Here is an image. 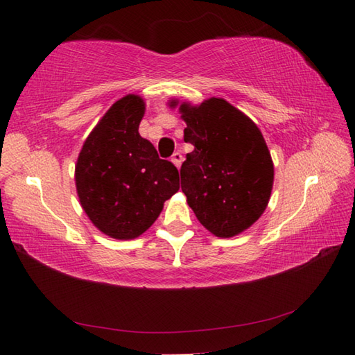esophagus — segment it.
<instances>
[{"label":"esophagus","mask_w":355,"mask_h":355,"mask_svg":"<svg viewBox=\"0 0 355 355\" xmlns=\"http://www.w3.org/2000/svg\"><path fill=\"white\" fill-rule=\"evenodd\" d=\"M172 162H173V164L177 166V168H180V166H182V163H183V155H182V153H173Z\"/></svg>","instance_id":"obj_1"}]
</instances>
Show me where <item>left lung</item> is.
Listing matches in <instances>:
<instances>
[{"instance_id": "left-lung-1", "label": "left lung", "mask_w": 355, "mask_h": 355, "mask_svg": "<svg viewBox=\"0 0 355 355\" xmlns=\"http://www.w3.org/2000/svg\"><path fill=\"white\" fill-rule=\"evenodd\" d=\"M177 102H171L175 107ZM184 141L180 169L187 205L205 227L230 238L259 220L273 187V162L259 128L224 99L180 105Z\"/></svg>"}]
</instances>
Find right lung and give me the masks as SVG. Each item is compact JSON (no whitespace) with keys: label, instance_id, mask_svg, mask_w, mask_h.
<instances>
[{"label":"right lung","instance_id":"1","mask_svg":"<svg viewBox=\"0 0 355 355\" xmlns=\"http://www.w3.org/2000/svg\"><path fill=\"white\" fill-rule=\"evenodd\" d=\"M145 102L128 94L88 135L76 164V189L97 229L116 239L148 230L180 189L178 171L139 134Z\"/></svg>","mask_w":355,"mask_h":355}]
</instances>
